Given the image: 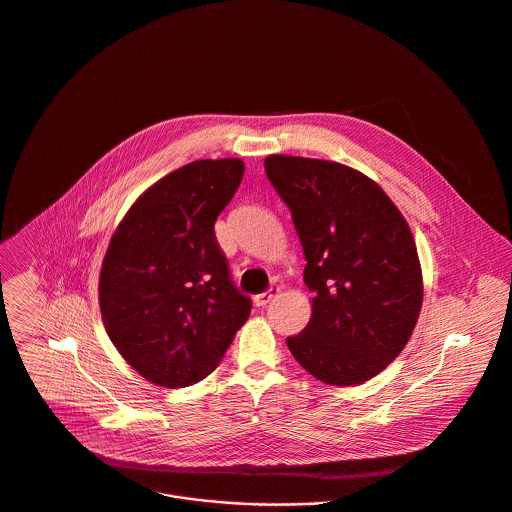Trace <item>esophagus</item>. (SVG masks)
<instances>
[{
  "label": "esophagus",
  "instance_id": "34e87169",
  "mask_svg": "<svg viewBox=\"0 0 512 512\" xmlns=\"http://www.w3.org/2000/svg\"><path fill=\"white\" fill-rule=\"evenodd\" d=\"M278 292H280V288H278V286H272V288H268L266 292L256 294V296H254V304H256V306H266L272 298L278 296Z\"/></svg>",
  "mask_w": 512,
  "mask_h": 512
}]
</instances>
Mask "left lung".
Returning <instances> with one entry per match:
<instances>
[{"mask_svg": "<svg viewBox=\"0 0 512 512\" xmlns=\"http://www.w3.org/2000/svg\"><path fill=\"white\" fill-rule=\"evenodd\" d=\"M264 168L292 212L314 294L310 322L286 344L318 380L362 384L400 354L420 314L412 232L384 190L348 166L268 156Z\"/></svg>", "mask_w": 512, "mask_h": 512, "instance_id": "1", "label": "left lung"}]
</instances>
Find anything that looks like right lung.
Wrapping results in <instances>:
<instances>
[{"instance_id":"obj_1","label":"right lung","mask_w":512,"mask_h":512,"mask_svg":"<svg viewBox=\"0 0 512 512\" xmlns=\"http://www.w3.org/2000/svg\"><path fill=\"white\" fill-rule=\"evenodd\" d=\"M242 176L236 158L186 164L148 188L112 236L102 320L126 362L158 386L206 378L250 316L214 234Z\"/></svg>"}]
</instances>
